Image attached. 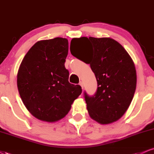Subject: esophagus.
Masks as SVG:
<instances>
[{
  "mask_svg": "<svg viewBox=\"0 0 154 154\" xmlns=\"http://www.w3.org/2000/svg\"><path fill=\"white\" fill-rule=\"evenodd\" d=\"M79 85H80L81 87H82V89H83V82H82V81H80V82H79Z\"/></svg>",
  "mask_w": 154,
  "mask_h": 154,
  "instance_id": "obj_1",
  "label": "esophagus"
}]
</instances>
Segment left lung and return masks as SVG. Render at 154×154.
<instances>
[{
	"instance_id": "8db88e82",
	"label": "left lung",
	"mask_w": 154,
	"mask_h": 154,
	"mask_svg": "<svg viewBox=\"0 0 154 154\" xmlns=\"http://www.w3.org/2000/svg\"><path fill=\"white\" fill-rule=\"evenodd\" d=\"M83 43L91 45V57L83 61L90 63L98 84L93 95L84 92L88 111L98 122H114L126 112L134 96L137 82L135 65L122 45L113 39L82 37L71 41V44ZM70 51L79 59L71 45Z\"/></svg>"
}]
</instances>
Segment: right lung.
<instances>
[{"label": "right lung", "mask_w": 154, "mask_h": 154, "mask_svg": "<svg viewBox=\"0 0 154 154\" xmlns=\"http://www.w3.org/2000/svg\"><path fill=\"white\" fill-rule=\"evenodd\" d=\"M68 49L66 38L38 41L19 66V95L28 111L42 121L53 122L62 119L82 93L80 85L69 82V72L64 66Z\"/></svg>", "instance_id": "obj_1"}]
</instances>
